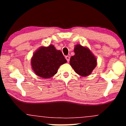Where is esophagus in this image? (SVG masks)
I'll use <instances>...</instances> for the list:
<instances>
[{
	"label": "esophagus",
	"instance_id": "esophagus-1",
	"mask_svg": "<svg viewBox=\"0 0 126 126\" xmlns=\"http://www.w3.org/2000/svg\"><path fill=\"white\" fill-rule=\"evenodd\" d=\"M65 58H66L67 61H68L69 63V60H70V57L68 56H65Z\"/></svg>",
	"mask_w": 126,
	"mask_h": 126
}]
</instances>
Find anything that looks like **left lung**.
<instances>
[{
	"label": "left lung",
	"mask_w": 126,
	"mask_h": 126,
	"mask_svg": "<svg viewBox=\"0 0 126 126\" xmlns=\"http://www.w3.org/2000/svg\"><path fill=\"white\" fill-rule=\"evenodd\" d=\"M75 54L70 59V65L76 73L86 77L91 75L97 65V60L90 50L80 45L74 49Z\"/></svg>",
	"instance_id": "8db88e82"
}]
</instances>
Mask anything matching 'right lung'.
Returning a JSON list of instances; mask_svg holds the SVG:
<instances>
[{
  "label": "right lung",
  "mask_w": 126,
  "mask_h": 126,
  "mask_svg": "<svg viewBox=\"0 0 126 126\" xmlns=\"http://www.w3.org/2000/svg\"><path fill=\"white\" fill-rule=\"evenodd\" d=\"M66 62L61 51L50 45L47 47L41 46L34 52L31 65L36 75L49 79L56 75L59 67Z\"/></svg>",
  "instance_id": "obj_1"
}]
</instances>
